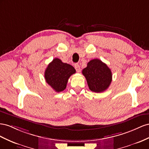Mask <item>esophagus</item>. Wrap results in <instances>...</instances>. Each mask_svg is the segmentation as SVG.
Listing matches in <instances>:
<instances>
[{
	"label": "esophagus",
	"instance_id": "1",
	"mask_svg": "<svg viewBox=\"0 0 149 149\" xmlns=\"http://www.w3.org/2000/svg\"><path fill=\"white\" fill-rule=\"evenodd\" d=\"M74 67H75V69L76 71H77V72H79L80 71V65H79V63H75V64L74 65Z\"/></svg>",
	"mask_w": 149,
	"mask_h": 149
}]
</instances>
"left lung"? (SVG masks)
<instances>
[{
    "label": "left lung",
    "mask_w": 149,
    "mask_h": 149,
    "mask_svg": "<svg viewBox=\"0 0 149 149\" xmlns=\"http://www.w3.org/2000/svg\"><path fill=\"white\" fill-rule=\"evenodd\" d=\"M88 88L92 92L99 93L107 90L112 82V74L105 63L98 58L93 59L82 70Z\"/></svg>",
    "instance_id": "8db88e82"
}]
</instances>
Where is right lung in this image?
Listing matches in <instances>:
<instances>
[{"mask_svg": "<svg viewBox=\"0 0 149 149\" xmlns=\"http://www.w3.org/2000/svg\"><path fill=\"white\" fill-rule=\"evenodd\" d=\"M75 73V69L70 64L63 63L56 58L48 65L45 71L44 77L46 82L57 92L65 89L68 79Z\"/></svg>", "mask_w": 149, "mask_h": 149, "instance_id": "obj_1", "label": "right lung"}]
</instances>
